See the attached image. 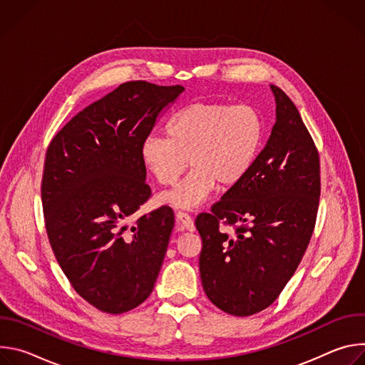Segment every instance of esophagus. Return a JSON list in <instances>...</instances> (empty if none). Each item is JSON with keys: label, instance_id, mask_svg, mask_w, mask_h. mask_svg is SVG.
<instances>
[{"label": "esophagus", "instance_id": "1", "mask_svg": "<svg viewBox=\"0 0 365 365\" xmlns=\"http://www.w3.org/2000/svg\"><path fill=\"white\" fill-rule=\"evenodd\" d=\"M176 221H178L185 230H187V231H190V232L195 231L193 221H192V218H190L187 214H185V212H178V214H176Z\"/></svg>", "mask_w": 365, "mask_h": 365}]
</instances>
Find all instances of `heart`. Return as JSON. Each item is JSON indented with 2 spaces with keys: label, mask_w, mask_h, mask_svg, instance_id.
<instances>
[{
  "label": "heart",
  "mask_w": 365,
  "mask_h": 365,
  "mask_svg": "<svg viewBox=\"0 0 365 365\" xmlns=\"http://www.w3.org/2000/svg\"><path fill=\"white\" fill-rule=\"evenodd\" d=\"M266 123L250 103L192 102L175 113L168 135L150 134L140 158L159 185L172 186L187 166V176L159 196L162 203L182 210L200 206L215 190L242 182L263 147Z\"/></svg>",
  "instance_id": "heart-1"
}]
</instances>
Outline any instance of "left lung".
I'll list each match as a JSON object with an SVG mask.
<instances>
[{"label": "left lung", "instance_id": "obj_1", "mask_svg": "<svg viewBox=\"0 0 365 365\" xmlns=\"http://www.w3.org/2000/svg\"><path fill=\"white\" fill-rule=\"evenodd\" d=\"M270 88L276 123L266 147L245 179L195 221L203 290L234 317L254 315L279 297L302 262L319 206L317 145L292 99ZM221 222L236 232H221Z\"/></svg>", "mask_w": 365, "mask_h": 365}]
</instances>
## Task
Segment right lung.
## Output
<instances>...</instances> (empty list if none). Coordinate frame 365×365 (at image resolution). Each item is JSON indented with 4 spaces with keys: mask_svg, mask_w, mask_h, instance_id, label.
Wrapping results in <instances>:
<instances>
[{
    "mask_svg": "<svg viewBox=\"0 0 365 365\" xmlns=\"http://www.w3.org/2000/svg\"><path fill=\"white\" fill-rule=\"evenodd\" d=\"M185 91L121 83L78 113L50 141L41 180L47 237L88 303L118 315L153 292L175 227L172 207L128 221L150 197L141 141Z\"/></svg>",
    "mask_w": 365,
    "mask_h": 365,
    "instance_id": "right-lung-1",
    "label": "right lung"
}]
</instances>
